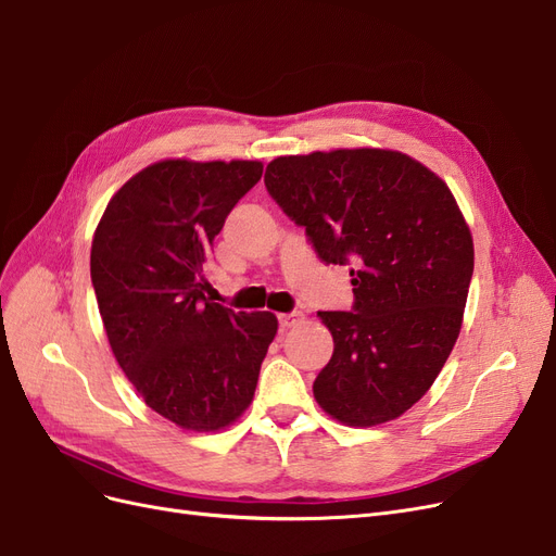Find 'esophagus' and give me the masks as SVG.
<instances>
[{"label": "esophagus", "instance_id": "34e87169", "mask_svg": "<svg viewBox=\"0 0 556 556\" xmlns=\"http://www.w3.org/2000/svg\"><path fill=\"white\" fill-rule=\"evenodd\" d=\"M304 320V314L302 312H293V314H279V326L283 328V330H289V328H295V326H300Z\"/></svg>", "mask_w": 556, "mask_h": 556}]
</instances>
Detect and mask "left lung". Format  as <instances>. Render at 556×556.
Returning <instances> with one entry per match:
<instances>
[{
  "label": "left lung",
  "mask_w": 556,
  "mask_h": 556,
  "mask_svg": "<svg viewBox=\"0 0 556 556\" xmlns=\"http://www.w3.org/2000/svg\"><path fill=\"white\" fill-rule=\"evenodd\" d=\"M265 187L326 263L351 265L353 312H318L332 334L314 397L349 427L400 418L451 355L473 275V238L453 191L397 150L277 156Z\"/></svg>",
  "instance_id": "left-lung-1"
}]
</instances>
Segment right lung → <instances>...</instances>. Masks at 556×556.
Segmentation results:
<instances>
[{
    "label": "right lung",
    "mask_w": 556,
    "mask_h": 556,
    "mask_svg": "<svg viewBox=\"0 0 556 556\" xmlns=\"http://www.w3.org/2000/svg\"><path fill=\"white\" fill-rule=\"evenodd\" d=\"M261 161L161 159L124 182L94 230L89 270L109 344L152 410L189 432H219L254 400L273 312L210 302L205 265Z\"/></svg>",
    "instance_id": "1"
}]
</instances>
